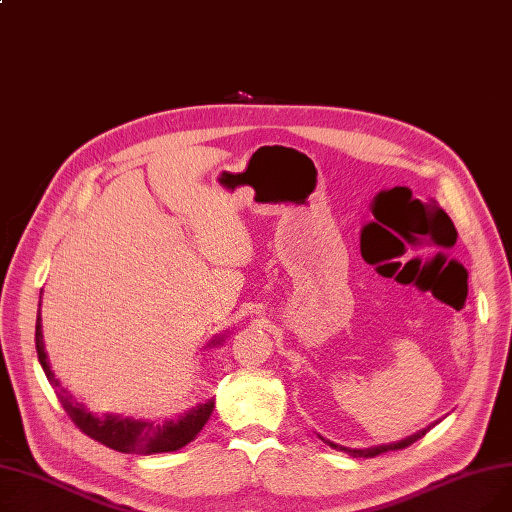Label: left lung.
<instances>
[{"mask_svg": "<svg viewBox=\"0 0 512 512\" xmlns=\"http://www.w3.org/2000/svg\"><path fill=\"white\" fill-rule=\"evenodd\" d=\"M429 432V427H425V429H421V432H417V434H413V436H409V438H405V440H400V442H394V444H384V446H373V448H365V450H361V448H346V446H338V444H334V442H330V440H326V438H321L324 440L328 446H332L334 450H342V452H348L351 456H378V454H384V452H388V450H402V448H407V446H411L413 442H417L419 438H423L425 434Z\"/></svg>", "mask_w": 512, "mask_h": 512, "instance_id": "8db88e82", "label": "left lung"}]
</instances>
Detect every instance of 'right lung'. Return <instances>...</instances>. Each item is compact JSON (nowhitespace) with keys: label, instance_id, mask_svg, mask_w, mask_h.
<instances>
[{"label":"right lung","instance_id":"right-lung-1","mask_svg":"<svg viewBox=\"0 0 512 512\" xmlns=\"http://www.w3.org/2000/svg\"><path fill=\"white\" fill-rule=\"evenodd\" d=\"M213 344H220V340H213ZM35 346H37L39 363L47 375L49 384H53V388H60L58 396H60V402H62L64 411L68 413V417L76 423L80 432L87 434L89 438L97 440L99 444H103L107 448H114V450L126 452V454L174 452V450L186 446L191 440H195V436L201 432L209 415L213 413L215 402L209 400V402H205V405H199L188 413L180 415L178 419L161 421V423L130 419V417H120V415L95 417L93 413H89L85 409V405H80V402L68 390H64L60 386V380L51 371L47 353H45V344H43V332H41V309L37 311Z\"/></svg>","mask_w":512,"mask_h":512}]
</instances>
